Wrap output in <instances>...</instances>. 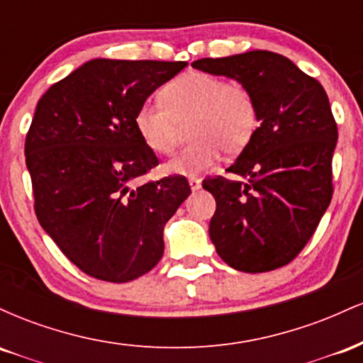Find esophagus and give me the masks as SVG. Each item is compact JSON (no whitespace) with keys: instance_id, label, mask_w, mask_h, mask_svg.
<instances>
[{"instance_id":"obj_1","label":"esophagus","mask_w":363,"mask_h":363,"mask_svg":"<svg viewBox=\"0 0 363 363\" xmlns=\"http://www.w3.org/2000/svg\"><path fill=\"white\" fill-rule=\"evenodd\" d=\"M189 186H191V191L196 193V191L201 189V181H199V179H196V177H191L189 179Z\"/></svg>"}]
</instances>
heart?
Wrapping results in <instances>:
<instances>
[{"label":"heart","instance_id":"obj_1","mask_svg":"<svg viewBox=\"0 0 363 363\" xmlns=\"http://www.w3.org/2000/svg\"><path fill=\"white\" fill-rule=\"evenodd\" d=\"M162 101H145L135 112L136 133L155 153L174 148L179 123L187 124L189 143L165 164L179 176H198L222 157L247 147L259 124L254 95L245 86L218 74L191 72L177 77L162 90Z\"/></svg>","mask_w":363,"mask_h":363}]
</instances>
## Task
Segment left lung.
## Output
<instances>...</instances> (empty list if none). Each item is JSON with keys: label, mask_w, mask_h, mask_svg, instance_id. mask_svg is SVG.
<instances>
[{"label": "left lung", "mask_w": 363, "mask_h": 363, "mask_svg": "<svg viewBox=\"0 0 363 363\" xmlns=\"http://www.w3.org/2000/svg\"><path fill=\"white\" fill-rule=\"evenodd\" d=\"M191 66L240 83L259 111L252 140L227 169L245 182L203 181L216 201L211 242L237 272L281 268L309 242L331 201L338 128L326 91L289 57L272 51L205 57Z\"/></svg>", "instance_id": "8db88e82"}]
</instances>
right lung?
Segmentation results:
<instances>
[{
  "label": "right lung",
  "mask_w": 363,
  "mask_h": 363,
  "mask_svg": "<svg viewBox=\"0 0 363 363\" xmlns=\"http://www.w3.org/2000/svg\"><path fill=\"white\" fill-rule=\"evenodd\" d=\"M186 61H86L40 97L25 140L35 215L74 266L126 283L164 254V227L191 194L186 177L141 184L158 158L135 112Z\"/></svg>",
  "instance_id": "add662e5"
}]
</instances>
